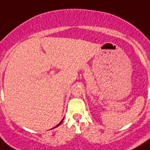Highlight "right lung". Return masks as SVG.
<instances>
[{
  "instance_id": "add662e5",
  "label": "right lung",
  "mask_w": 150,
  "mask_h": 150,
  "mask_svg": "<svg viewBox=\"0 0 150 150\" xmlns=\"http://www.w3.org/2000/svg\"><path fill=\"white\" fill-rule=\"evenodd\" d=\"M63 120H62V121H63ZM62 121H61V122H60V123L58 124V125H57V126H58V125H60V123H61V122H62ZM57 126H56V127H57Z\"/></svg>"
}]
</instances>
